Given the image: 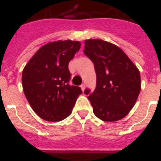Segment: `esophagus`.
<instances>
[{
  "instance_id": "esophagus-1",
  "label": "esophagus",
  "mask_w": 161,
  "mask_h": 161,
  "mask_svg": "<svg viewBox=\"0 0 161 161\" xmlns=\"http://www.w3.org/2000/svg\"><path fill=\"white\" fill-rule=\"evenodd\" d=\"M80 88H81V89H82V91H85V84H82L81 85H80Z\"/></svg>"
}]
</instances>
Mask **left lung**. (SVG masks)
Returning a JSON list of instances; mask_svg holds the SVG:
<instances>
[{"instance_id":"1","label":"left lung","mask_w":161,"mask_h":161,"mask_svg":"<svg viewBox=\"0 0 161 161\" xmlns=\"http://www.w3.org/2000/svg\"><path fill=\"white\" fill-rule=\"evenodd\" d=\"M85 55L92 60L97 74V87L89 96L93 113L103 121L119 120L135 105L141 88V74L125 52L100 39L85 41Z\"/></svg>"}]
</instances>
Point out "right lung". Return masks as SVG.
I'll return each instance as SVG.
<instances>
[{
	"label": "right lung",
	"mask_w": 161,
	"mask_h": 161,
	"mask_svg": "<svg viewBox=\"0 0 161 161\" xmlns=\"http://www.w3.org/2000/svg\"><path fill=\"white\" fill-rule=\"evenodd\" d=\"M80 45L71 40L49 42L40 48L24 68V93L32 110L43 120L65 119L82 93L80 87L69 85V63Z\"/></svg>",
	"instance_id": "obj_1"
}]
</instances>
